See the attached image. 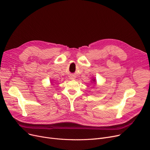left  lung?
Returning a JSON list of instances; mask_svg holds the SVG:
<instances>
[{"label":"left lung","instance_id":"left-lung-1","mask_svg":"<svg viewBox=\"0 0 150 150\" xmlns=\"http://www.w3.org/2000/svg\"><path fill=\"white\" fill-rule=\"evenodd\" d=\"M94 80H93V81H94Z\"/></svg>","mask_w":150,"mask_h":150}]
</instances>
